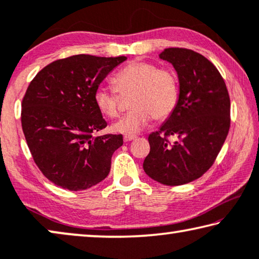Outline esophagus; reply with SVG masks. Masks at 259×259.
I'll return each instance as SVG.
<instances>
[{
  "instance_id": "1",
  "label": "esophagus",
  "mask_w": 259,
  "mask_h": 259,
  "mask_svg": "<svg viewBox=\"0 0 259 259\" xmlns=\"http://www.w3.org/2000/svg\"><path fill=\"white\" fill-rule=\"evenodd\" d=\"M136 136H134V135H124V137H123V140L124 142H130V141H134Z\"/></svg>"
}]
</instances>
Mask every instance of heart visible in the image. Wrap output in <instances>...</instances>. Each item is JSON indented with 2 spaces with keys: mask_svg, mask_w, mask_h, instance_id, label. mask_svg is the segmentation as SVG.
Masks as SVG:
<instances>
[{
  "mask_svg": "<svg viewBox=\"0 0 259 259\" xmlns=\"http://www.w3.org/2000/svg\"><path fill=\"white\" fill-rule=\"evenodd\" d=\"M113 83L118 93L133 92L131 110L113 125L121 134H136L149 124L152 117L163 121L171 116L179 100V82L169 69L159 68L146 61L126 64L114 75ZM95 106L100 114L108 118L116 117L119 102L116 92L100 86L94 93Z\"/></svg>",
  "mask_w": 259,
  "mask_h": 259,
  "instance_id": "heart-1",
  "label": "heart"
}]
</instances>
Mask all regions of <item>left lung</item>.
<instances>
[{"label":"left lung","mask_w":259,"mask_h":259,"mask_svg":"<svg viewBox=\"0 0 259 259\" xmlns=\"http://www.w3.org/2000/svg\"><path fill=\"white\" fill-rule=\"evenodd\" d=\"M159 58L178 73L179 100L160 129L149 136L143 168L167 186L188 184L211 167L230 128V99L225 80L207 58L188 49H165ZM177 136L171 143L167 137Z\"/></svg>","instance_id":"1"}]
</instances>
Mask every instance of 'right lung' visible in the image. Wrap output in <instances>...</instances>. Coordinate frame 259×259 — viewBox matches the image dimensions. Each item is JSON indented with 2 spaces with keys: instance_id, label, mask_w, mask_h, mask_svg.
I'll list each match as a JSON object with an SVG mask.
<instances>
[{
  "instance_id": "add662e5",
  "label": "right lung",
  "mask_w": 259,
  "mask_h": 259,
  "mask_svg": "<svg viewBox=\"0 0 259 259\" xmlns=\"http://www.w3.org/2000/svg\"><path fill=\"white\" fill-rule=\"evenodd\" d=\"M124 60L72 56L49 64L30 82L22 101V129L34 163L57 186L87 190L109 173L123 136H94L107 126L94 93Z\"/></svg>"
}]
</instances>
